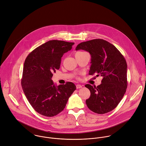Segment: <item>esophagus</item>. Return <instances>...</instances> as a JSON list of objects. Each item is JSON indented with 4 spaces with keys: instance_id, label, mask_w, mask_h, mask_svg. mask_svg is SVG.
<instances>
[{
    "instance_id": "esophagus-1",
    "label": "esophagus",
    "mask_w": 146,
    "mask_h": 146,
    "mask_svg": "<svg viewBox=\"0 0 146 146\" xmlns=\"http://www.w3.org/2000/svg\"><path fill=\"white\" fill-rule=\"evenodd\" d=\"M82 86V85H80V84H77V85H76V88L77 89H80V88H81Z\"/></svg>"
}]
</instances>
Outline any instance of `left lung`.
<instances>
[{"label":"left lung","instance_id":"left-lung-1","mask_svg":"<svg viewBox=\"0 0 146 146\" xmlns=\"http://www.w3.org/2000/svg\"><path fill=\"white\" fill-rule=\"evenodd\" d=\"M84 50L91 55L89 75L103 77L101 85H85L90 92L86 100L92 111L103 114L114 110L126 93L127 65L123 56L113 44L103 39H93L79 44L76 50Z\"/></svg>","mask_w":146,"mask_h":146}]
</instances>
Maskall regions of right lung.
Returning <instances> with one entry per match:
<instances>
[{
  "label": "right lung",
  "mask_w": 146,
  "mask_h": 146,
  "mask_svg": "<svg viewBox=\"0 0 146 146\" xmlns=\"http://www.w3.org/2000/svg\"><path fill=\"white\" fill-rule=\"evenodd\" d=\"M74 44L48 41L35 49L25 60L21 86L32 107L41 115L51 117L59 114L76 89L71 82L56 86L52 80L53 73L60 68L63 54Z\"/></svg>",
  "instance_id": "right-lung-1"
}]
</instances>
